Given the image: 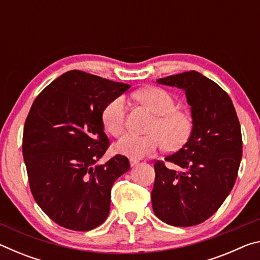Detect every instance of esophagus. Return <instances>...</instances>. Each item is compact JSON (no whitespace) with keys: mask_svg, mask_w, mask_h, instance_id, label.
I'll list each match as a JSON object with an SVG mask.
<instances>
[{"mask_svg":"<svg viewBox=\"0 0 260 260\" xmlns=\"http://www.w3.org/2000/svg\"><path fill=\"white\" fill-rule=\"evenodd\" d=\"M129 164H131L132 167H134V166H136V165H139V160H136V159H129Z\"/></svg>","mask_w":260,"mask_h":260,"instance_id":"1","label":"esophagus"}]
</instances>
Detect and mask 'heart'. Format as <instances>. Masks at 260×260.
I'll use <instances>...</instances> for the list:
<instances>
[{"label": "heart", "mask_w": 260, "mask_h": 260, "mask_svg": "<svg viewBox=\"0 0 260 260\" xmlns=\"http://www.w3.org/2000/svg\"><path fill=\"white\" fill-rule=\"evenodd\" d=\"M135 98L158 116L151 127L152 134L127 133L114 144L116 152L132 159H139L161 149L164 146L162 138L171 148L180 146L187 139L190 132V121L186 114L177 111V101L169 91L161 88H147L136 91ZM102 122L107 132L114 136L124 132L126 102L122 96H117L105 105L102 112Z\"/></svg>", "instance_id": "heart-1"}]
</instances>
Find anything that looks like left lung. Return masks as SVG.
Returning <instances> with one entry per match:
<instances>
[{"instance_id": "left-lung-1", "label": "left lung", "mask_w": 260, "mask_h": 260, "mask_svg": "<svg viewBox=\"0 0 260 260\" xmlns=\"http://www.w3.org/2000/svg\"><path fill=\"white\" fill-rule=\"evenodd\" d=\"M157 83L186 93L192 129L187 142L165 157L182 171L155 162L152 209L171 226H195L209 219L234 187L242 158L240 121L226 91L200 72L174 74Z\"/></svg>"}]
</instances>
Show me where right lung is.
I'll return each mask as SVG.
<instances>
[{
	"instance_id": "right-lung-1",
	"label": "right lung",
	"mask_w": 260,
	"mask_h": 260,
	"mask_svg": "<svg viewBox=\"0 0 260 260\" xmlns=\"http://www.w3.org/2000/svg\"><path fill=\"white\" fill-rule=\"evenodd\" d=\"M131 86L72 70L55 79L30 107L23 134V156L30 191L52 221L87 232L105 221L114 181L129 170L127 157L104 164L102 112Z\"/></svg>"
}]
</instances>
